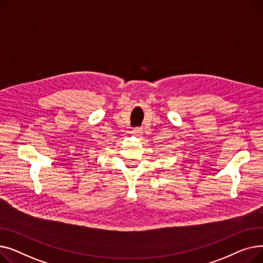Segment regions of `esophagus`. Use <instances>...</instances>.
Wrapping results in <instances>:
<instances>
[{"mask_svg":"<svg viewBox=\"0 0 263 263\" xmlns=\"http://www.w3.org/2000/svg\"><path fill=\"white\" fill-rule=\"evenodd\" d=\"M132 133H133L134 135H136V136H141V135L143 134V130H142V128L137 127V128H134V129L132 130Z\"/></svg>","mask_w":263,"mask_h":263,"instance_id":"obj_1","label":"esophagus"}]
</instances>
